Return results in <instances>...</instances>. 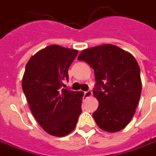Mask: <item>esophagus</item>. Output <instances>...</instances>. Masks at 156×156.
Here are the masks:
<instances>
[{
	"label": "esophagus",
	"mask_w": 156,
	"mask_h": 156,
	"mask_svg": "<svg viewBox=\"0 0 156 156\" xmlns=\"http://www.w3.org/2000/svg\"><path fill=\"white\" fill-rule=\"evenodd\" d=\"M84 95L85 98H89L92 96V91L91 90H88V91L84 92Z\"/></svg>",
	"instance_id": "1"
}]
</instances>
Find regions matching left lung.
Listing matches in <instances>:
<instances>
[{
    "label": "left lung",
    "instance_id": "8db88e82",
    "mask_svg": "<svg viewBox=\"0 0 156 156\" xmlns=\"http://www.w3.org/2000/svg\"><path fill=\"white\" fill-rule=\"evenodd\" d=\"M78 60L94 69V96L99 105L93 113L98 126L110 133L120 131L135 114L142 92L140 67L134 57L113 44L86 49Z\"/></svg>",
    "mask_w": 156,
    "mask_h": 156
}]
</instances>
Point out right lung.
Instances as JSON below:
<instances>
[{"mask_svg": "<svg viewBox=\"0 0 156 156\" xmlns=\"http://www.w3.org/2000/svg\"><path fill=\"white\" fill-rule=\"evenodd\" d=\"M78 51L52 44L31 57L22 87L35 119L49 134L62 137L74 129L81 113L82 93L64 89Z\"/></svg>", "mask_w": 156, "mask_h": 156, "instance_id": "1", "label": "right lung"}]
</instances>
